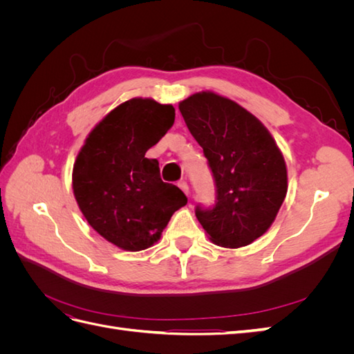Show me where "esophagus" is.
Listing matches in <instances>:
<instances>
[{"label": "esophagus", "mask_w": 354, "mask_h": 354, "mask_svg": "<svg viewBox=\"0 0 354 354\" xmlns=\"http://www.w3.org/2000/svg\"><path fill=\"white\" fill-rule=\"evenodd\" d=\"M178 187H180L181 190H183L185 194L189 196V186H187V183H186L185 180H183V181H180V183H178Z\"/></svg>", "instance_id": "esophagus-1"}]
</instances>
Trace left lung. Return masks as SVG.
I'll use <instances>...</instances> for the list:
<instances>
[{
  "mask_svg": "<svg viewBox=\"0 0 354 354\" xmlns=\"http://www.w3.org/2000/svg\"><path fill=\"white\" fill-rule=\"evenodd\" d=\"M178 109L216 183V203L198 205L196 218L209 239L224 248L252 243L272 226L286 196L282 152L252 113L223 95L192 94Z\"/></svg>",
  "mask_w": 354,
  "mask_h": 354,
  "instance_id": "8db88e82",
  "label": "left lung"
}]
</instances>
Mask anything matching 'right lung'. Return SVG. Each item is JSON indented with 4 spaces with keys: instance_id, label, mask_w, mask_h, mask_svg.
Here are the masks:
<instances>
[{
    "instance_id": "right-lung-1",
    "label": "right lung",
    "mask_w": 354,
    "mask_h": 354,
    "mask_svg": "<svg viewBox=\"0 0 354 354\" xmlns=\"http://www.w3.org/2000/svg\"><path fill=\"white\" fill-rule=\"evenodd\" d=\"M176 109L136 97L93 128L73 164L75 199L90 226L125 251L152 246L173 214L187 203L164 183L156 159L146 158L174 124Z\"/></svg>"
}]
</instances>
